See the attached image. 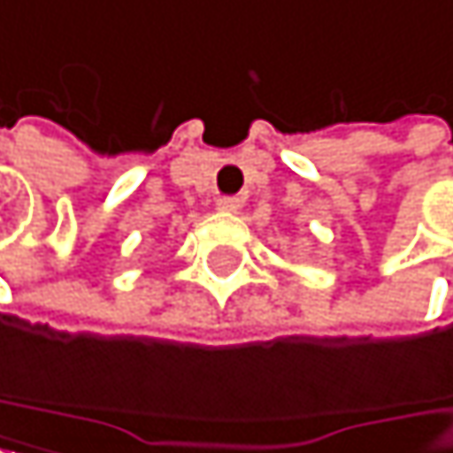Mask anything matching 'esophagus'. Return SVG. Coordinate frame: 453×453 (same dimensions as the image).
Returning <instances> with one entry per match:
<instances>
[{
    "mask_svg": "<svg viewBox=\"0 0 453 453\" xmlns=\"http://www.w3.org/2000/svg\"><path fill=\"white\" fill-rule=\"evenodd\" d=\"M216 208H219L221 213H234V211L240 208V199H237V196H219V199H216Z\"/></svg>",
    "mask_w": 453,
    "mask_h": 453,
    "instance_id": "obj_1",
    "label": "esophagus"
}]
</instances>
